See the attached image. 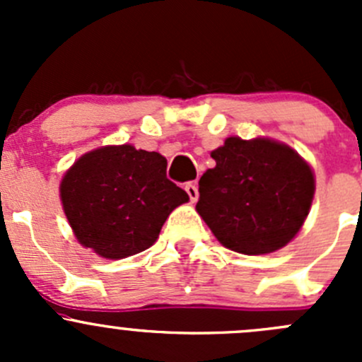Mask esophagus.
Masks as SVG:
<instances>
[{
  "label": "esophagus",
  "instance_id": "34e87169",
  "mask_svg": "<svg viewBox=\"0 0 362 362\" xmlns=\"http://www.w3.org/2000/svg\"><path fill=\"white\" fill-rule=\"evenodd\" d=\"M185 192H187L189 199H191L192 203L198 202L199 192H198V187H196V184H192V182H189V184H185Z\"/></svg>",
  "mask_w": 362,
  "mask_h": 362
}]
</instances>
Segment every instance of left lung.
<instances>
[{"label": "left lung", "mask_w": 362, "mask_h": 362, "mask_svg": "<svg viewBox=\"0 0 362 362\" xmlns=\"http://www.w3.org/2000/svg\"><path fill=\"white\" fill-rule=\"evenodd\" d=\"M199 178L196 210L229 250L261 255L286 247L308 217L315 175L294 148L272 138H226Z\"/></svg>", "instance_id": "8db88e82"}]
</instances>
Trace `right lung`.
Instances as JSON below:
<instances>
[{
  "instance_id": "obj_1",
  "label": "right lung",
  "mask_w": 362,
  "mask_h": 362,
  "mask_svg": "<svg viewBox=\"0 0 362 362\" xmlns=\"http://www.w3.org/2000/svg\"><path fill=\"white\" fill-rule=\"evenodd\" d=\"M166 158L133 145H105L78 158L59 184L73 235L105 259L140 254L156 243L168 215L189 202L166 178Z\"/></svg>"
}]
</instances>
